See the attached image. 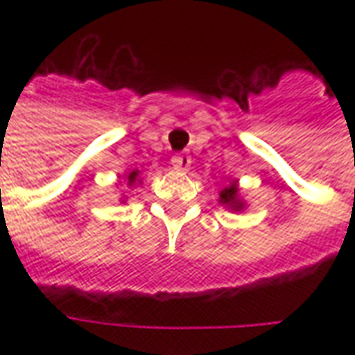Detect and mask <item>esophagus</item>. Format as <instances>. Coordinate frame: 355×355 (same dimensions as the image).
I'll return each instance as SVG.
<instances>
[{"label": "esophagus", "mask_w": 355, "mask_h": 355, "mask_svg": "<svg viewBox=\"0 0 355 355\" xmlns=\"http://www.w3.org/2000/svg\"><path fill=\"white\" fill-rule=\"evenodd\" d=\"M171 164H173V168L175 170H189V166H191V156L189 154H185V152H182V154H175V156L171 157Z\"/></svg>", "instance_id": "esophagus-1"}]
</instances>
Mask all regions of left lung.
<instances>
[{
	"label": "left lung",
	"instance_id": "obj_1",
	"mask_svg": "<svg viewBox=\"0 0 355 355\" xmlns=\"http://www.w3.org/2000/svg\"><path fill=\"white\" fill-rule=\"evenodd\" d=\"M219 203H221V205H225V207H229V209H233V211H241V209H245V201L239 198V185L235 180L227 185L225 189H221V191H219Z\"/></svg>",
	"mask_w": 355,
	"mask_h": 355
}]
</instances>
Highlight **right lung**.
Instances as JSON below:
<instances>
[{
  "mask_svg": "<svg viewBox=\"0 0 355 355\" xmlns=\"http://www.w3.org/2000/svg\"><path fill=\"white\" fill-rule=\"evenodd\" d=\"M126 182H128L130 187H134L136 184H140V171L132 170L126 173Z\"/></svg>",
  "mask_w": 355,
  "mask_h": 355,
  "instance_id": "add662e5",
  "label": "right lung"
}]
</instances>
